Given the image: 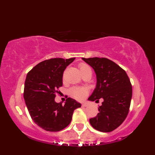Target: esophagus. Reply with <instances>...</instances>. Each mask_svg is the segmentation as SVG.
<instances>
[{
    "instance_id": "esophagus-1",
    "label": "esophagus",
    "mask_w": 155,
    "mask_h": 155,
    "mask_svg": "<svg viewBox=\"0 0 155 155\" xmlns=\"http://www.w3.org/2000/svg\"><path fill=\"white\" fill-rule=\"evenodd\" d=\"M87 106H88L87 103H83V104H82V107H86Z\"/></svg>"
}]
</instances>
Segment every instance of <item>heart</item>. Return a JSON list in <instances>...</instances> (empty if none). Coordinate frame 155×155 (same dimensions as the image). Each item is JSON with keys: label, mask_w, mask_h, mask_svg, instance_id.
Wrapping results in <instances>:
<instances>
[{"label": "heart", "mask_w": 155, "mask_h": 155, "mask_svg": "<svg viewBox=\"0 0 155 155\" xmlns=\"http://www.w3.org/2000/svg\"><path fill=\"white\" fill-rule=\"evenodd\" d=\"M79 69L83 73V72L86 71L88 69H91L85 63H81L79 64ZM70 94L71 96L77 100H83L86 97L87 94V90L84 88L81 87H73L70 90Z\"/></svg>", "instance_id": "obj_1"}]
</instances>
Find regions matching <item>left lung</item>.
Returning a JSON list of instances; mask_svg holds the SVG:
<instances>
[{"label": "left lung", "instance_id": "left-lung-1", "mask_svg": "<svg viewBox=\"0 0 155 155\" xmlns=\"http://www.w3.org/2000/svg\"><path fill=\"white\" fill-rule=\"evenodd\" d=\"M97 75V87L89 101L103 98L97 116L90 118L91 126L101 132L114 130L127 118L132 98V85L124 69L107 58H82Z\"/></svg>", "mask_w": 155, "mask_h": 155}]
</instances>
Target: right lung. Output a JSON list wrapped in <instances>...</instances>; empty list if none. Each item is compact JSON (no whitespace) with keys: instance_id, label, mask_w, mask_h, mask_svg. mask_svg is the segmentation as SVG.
Here are the masks:
<instances>
[{"instance_id":"add662e5","label":"right lung","mask_w":155,"mask_h":155,"mask_svg":"<svg viewBox=\"0 0 155 155\" xmlns=\"http://www.w3.org/2000/svg\"><path fill=\"white\" fill-rule=\"evenodd\" d=\"M75 58H50L41 62L28 72L25 83L24 99L31 118L38 127L57 132L71 123L74 110L81 107L72 98L65 104L54 101L57 89L62 86V76Z\"/></svg>"}]
</instances>
